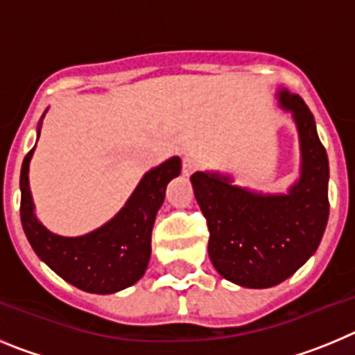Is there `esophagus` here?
Returning <instances> with one entry per match:
<instances>
[{"label":"esophagus","mask_w":355,"mask_h":355,"mask_svg":"<svg viewBox=\"0 0 355 355\" xmlns=\"http://www.w3.org/2000/svg\"><path fill=\"white\" fill-rule=\"evenodd\" d=\"M196 168H197L196 158H192V156H184L183 165H181V171H183V174L190 175L193 171H196Z\"/></svg>","instance_id":"1"}]
</instances>
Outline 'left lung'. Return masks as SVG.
I'll use <instances>...</instances> for the list:
<instances>
[{
  "mask_svg": "<svg viewBox=\"0 0 355 355\" xmlns=\"http://www.w3.org/2000/svg\"><path fill=\"white\" fill-rule=\"evenodd\" d=\"M300 144V175L286 193L238 187L229 174H192L197 205L209 229L208 254L215 270L243 288H272L299 270L318 249L329 218V159L315 117L302 97L279 89Z\"/></svg>",
  "mask_w": 355,
  "mask_h": 355,
  "instance_id": "left-lung-1",
  "label": "left lung"
}]
</instances>
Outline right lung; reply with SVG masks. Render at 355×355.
<instances>
[{
  "mask_svg": "<svg viewBox=\"0 0 355 355\" xmlns=\"http://www.w3.org/2000/svg\"><path fill=\"white\" fill-rule=\"evenodd\" d=\"M42 119L37 137L40 135ZM33 150L35 147L24 156L19 181L21 222L31 249L55 274L89 293H115L133 286L149 265L150 233L156 213L163 205L168 181L180 175V156H172L146 172L126 205L101 227L81 236H60L44 227L35 215L28 180Z\"/></svg>",
  "mask_w": 355,
  "mask_h": 355,
  "instance_id": "right-lung-1",
  "label": "right lung"
}]
</instances>
